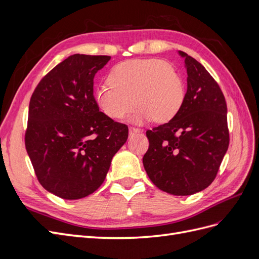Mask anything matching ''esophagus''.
Wrapping results in <instances>:
<instances>
[{"instance_id":"34e87169","label":"esophagus","mask_w":259,"mask_h":259,"mask_svg":"<svg viewBox=\"0 0 259 259\" xmlns=\"http://www.w3.org/2000/svg\"><path fill=\"white\" fill-rule=\"evenodd\" d=\"M140 132H142V130H139V128H137V127L131 126V127H130V136H134L135 134H137V133H140Z\"/></svg>"}]
</instances>
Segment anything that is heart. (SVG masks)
<instances>
[{
  "label": "heart",
  "mask_w": 259,
  "mask_h": 259,
  "mask_svg": "<svg viewBox=\"0 0 259 259\" xmlns=\"http://www.w3.org/2000/svg\"><path fill=\"white\" fill-rule=\"evenodd\" d=\"M108 84L95 92L99 110L113 120L126 117L135 105L134 122L170 121L182 109L186 91L182 74L162 59H132L114 66L107 77Z\"/></svg>",
  "instance_id": "b5f03b06"
}]
</instances>
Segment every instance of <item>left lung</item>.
I'll use <instances>...</instances> for the list:
<instances>
[{
  "instance_id": "left-lung-1",
  "label": "left lung",
  "mask_w": 259,
  "mask_h": 259,
  "mask_svg": "<svg viewBox=\"0 0 259 259\" xmlns=\"http://www.w3.org/2000/svg\"><path fill=\"white\" fill-rule=\"evenodd\" d=\"M187 93L169 122L146 132L144 167L160 190L190 195L215 179L229 146L227 104L218 83L199 61L184 52Z\"/></svg>"
}]
</instances>
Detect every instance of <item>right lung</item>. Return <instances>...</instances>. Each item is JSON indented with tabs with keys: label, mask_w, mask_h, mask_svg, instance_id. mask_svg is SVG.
I'll return each instance as SVG.
<instances>
[{
	"label": "right lung",
	"mask_w": 259,
	"mask_h": 259,
	"mask_svg": "<svg viewBox=\"0 0 259 259\" xmlns=\"http://www.w3.org/2000/svg\"><path fill=\"white\" fill-rule=\"evenodd\" d=\"M110 58L71 55L38 82L31 96L27 152L38 183L61 199L96 191L127 140V125L99 111L94 97V76Z\"/></svg>",
	"instance_id": "right-lung-1"
}]
</instances>
